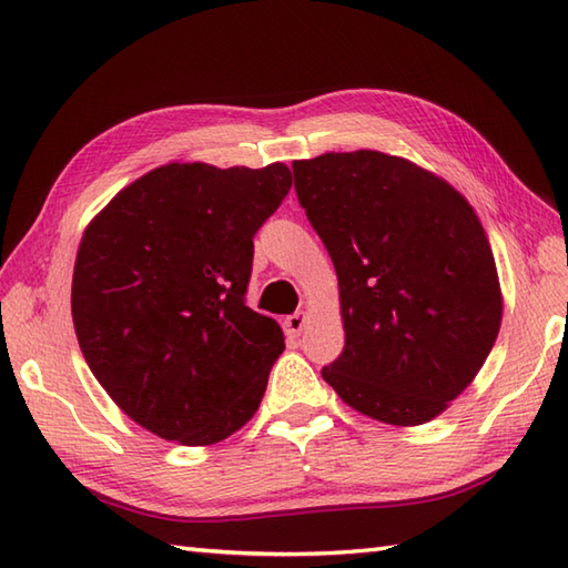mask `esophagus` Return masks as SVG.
Here are the masks:
<instances>
[{
	"label": "esophagus",
	"instance_id": "esophagus-1",
	"mask_svg": "<svg viewBox=\"0 0 568 568\" xmlns=\"http://www.w3.org/2000/svg\"><path fill=\"white\" fill-rule=\"evenodd\" d=\"M305 324H307V315H305V312H295V315L285 317V329L291 332L293 336H300V334H303Z\"/></svg>",
	"mask_w": 568,
	"mask_h": 568
}]
</instances>
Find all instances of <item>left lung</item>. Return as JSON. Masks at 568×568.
<instances>
[{
  "label": "left lung",
  "instance_id": "obj_1",
  "mask_svg": "<svg viewBox=\"0 0 568 568\" xmlns=\"http://www.w3.org/2000/svg\"><path fill=\"white\" fill-rule=\"evenodd\" d=\"M293 173L339 277L346 344L322 378L361 415L425 425L498 339L503 295L484 226L462 192L397 155L322 153Z\"/></svg>",
  "mask_w": 568,
  "mask_h": 568
}]
</instances>
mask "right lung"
Listing matches in <instances>:
<instances>
[{
  "mask_svg": "<svg viewBox=\"0 0 568 568\" xmlns=\"http://www.w3.org/2000/svg\"><path fill=\"white\" fill-rule=\"evenodd\" d=\"M291 168L168 163L88 224L72 324L94 378L161 439L207 446L256 413L283 329L246 307L253 236Z\"/></svg>",
  "mask_w": 568,
  "mask_h": 568,
  "instance_id": "1",
  "label": "right lung"
}]
</instances>
